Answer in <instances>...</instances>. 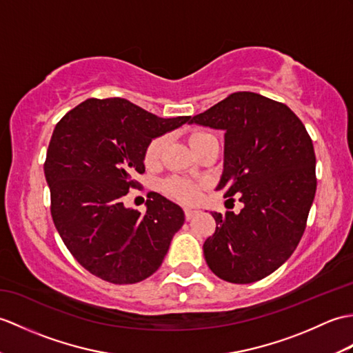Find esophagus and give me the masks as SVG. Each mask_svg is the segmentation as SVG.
Segmentation results:
<instances>
[{
  "label": "esophagus",
  "instance_id": "obj_1",
  "mask_svg": "<svg viewBox=\"0 0 353 353\" xmlns=\"http://www.w3.org/2000/svg\"><path fill=\"white\" fill-rule=\"evenodd\" d=\"M196 214H199V212H196V210H194V209H191V208H186V209H185V219L190 221V219H192Z\"/></svg>",
  "mask_w": 353,
  "mask_h": 353
}]
</instances>
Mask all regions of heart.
I'll return each mask as SVG.
<instances>
[{
	"mask_svg": "<svg viewBox=\"0 0 353 353\" xmlns=\"http://www.w3.org/2000/svg\"><path fill=\"white\" fill-rule=\"evenodd\" d=\"M215 138L204 130H192V132L188 135V143L192 147V150L196 152L203 144H206L209 139ZM168 138L165 135H161L153 138L152 141L147 144L145 152H144V163L147 167H154L159 162L162 152L165 149ZM163 192H165L171 199L182 203H194L200 196L201 192V185L192 182V180L188 179H180V177H171L165 180L162 185Z\"/></svg>",
	"mask_w": 353,
	"mask_h": 353,
	"instance_id": "1",
	"label": "heart"
}]
</instances>
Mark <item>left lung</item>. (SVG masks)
I'll use <instances>...</instances> for the list:
<instances>
[{
    "label": "left lung",
    "mask_w": 353,
    "mask_h": 353,
    "mask_svg": "<svg viewBox=\"0 0 353 353\" xmlns=\"http://www.w3.org/2000/svg\"><path fill=\"white\" fill-rule=\"evenodd\" d=\"M191 123L225 130L216 190L243 203L239 214H212L216 228L203 243L204 259L221 280L259 281L304 234L317 185L313 141L288 105L251 92L232 93Z\"/></svg>",
    "instance_id": "8db88e82"
}]
</instances>
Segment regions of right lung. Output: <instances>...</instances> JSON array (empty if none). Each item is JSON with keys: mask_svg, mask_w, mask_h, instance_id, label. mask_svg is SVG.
Returning a JSON list of instances; mask_svg holds the SVG:
<instances>
[{"mask_svg": "<svg viewBox=\"0 0 353 353\" xmlns=\"http://www.w3.org/2000/svg\"><path fill=\"white\" fill-rule=\"evenodd\" d=\"M191 116L161 119L126 99H87L57 123L45 177L57 232L78 263L112 284H134L157 272L183 210L153 192L145 214L123 199L138 188L145 147Z\"/></svg>", "mask_w": 353, "mask_h": 353, "instance_id": "obj_1", "label": "right lung"}]
</instances>
